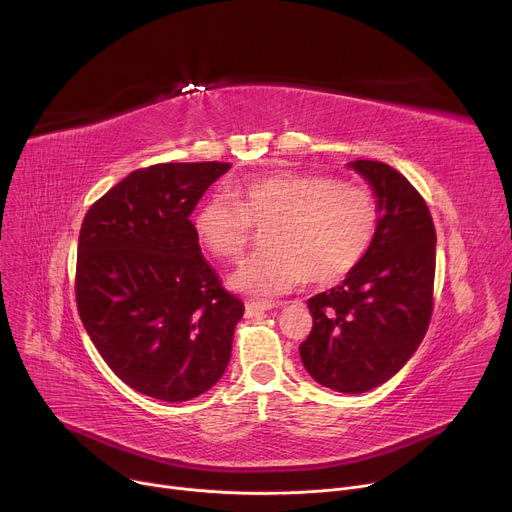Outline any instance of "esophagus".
Returning <instances> with one entry per match:
<instances>
[{
  "instance_id": "1",
  "label": "esophagus",
  "mask_w": 512,
  "mask_h": 512,
  "mask_svg": "<svg viewBox=\"0 0 512 512\" xmlns=\"http://www.w3.org/2000/svg\"><path fill=\"white\" fill-rule=\"evenodd\" d=\"M247 315H259V313H265L270 311L274 307H280V303H272V301H247Z\"/></svg>"
}]
</instances>
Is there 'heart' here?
I'll list each match as a JSON object with an SVG mask.
<instances>
[{
	"mask_svg": "<svg viewBox=\"0 0 512 512\" xmlns=\"http://www.w3.org/2000/svg\"><path fill=\"white\" fill-rule=\"evenodd\" d=\"M228 195L209 197L195 215L201 245L218 259L236 261L255 228H264L265 251L238 267L232 286L276 297L299 286L334 284L365 257L378 205L361 186L309 174H270L249 178Z\"/></svg>",
	"mask_w": 512,
	"mask_h": 512,
	"instance_id": "1",
	"label": "heart"
}]
</instances>
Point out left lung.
Listing matches in <instances>:
<instances>
[{
	"mask_svg": "<svg viewBox=\"0 0 512 512\" xmlns=\"http://www.w3.org/2000/svg\"><path fill=\"white\" fill-rule=\"evenodd\" d=\"M378 197V228L340 286L307 301L301 361L321 386L361 394L388 382L421 344L434 311L436 228L417 188L384 161H351Z\"/></svg>",
	"mask_w": 512,
	"mask_h": 512,
	"instance_id": "left-lung-1",
	"label": "left lung"
}]
</instances>
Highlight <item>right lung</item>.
Masks as SVG:
<instances>
[{"instance_id":"1","label":"right lung","mask_w":512,"mask_h":512,"mask_svg":"<svg viewBox=\"0 0 512 512\" xmlns=\"http://www.w3.org/2000/svg\"><path fill=\"white\" fill-rule=\"evenodd\" d=\"M224 161L134 170L87 211L78 236L76 307L103 361L132 390L184 402L230 361L245 305L199 249L191 222Z\"/></svg>"}]
</instances>
